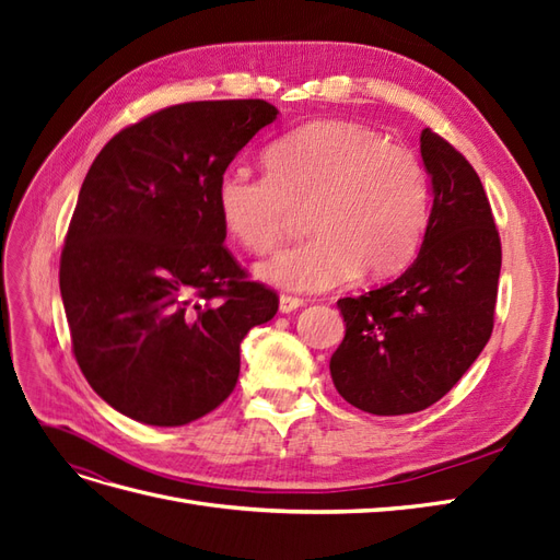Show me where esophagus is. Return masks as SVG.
<instances>
[{
    "label": "esophagus",
    "instance_id": "obj_1",
    "mask_svg": "<svg viewBox=\"0 0 560 560\" xmlns=\"http://www.w3.org/2000/svg\"><path fill=\"white\" fill-rule=\"evenodd\" d=\"M301 306H303V299H299V296H290V294L280 296V313H294Z\"/></svg>",
    "mask_w": 560,
    "mask_h": 560
}]
</instances>
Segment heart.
Listing matches in <instances>:
<instances>
[{"label":"heart","mask_w":560,"mask_h":560,"mask_svg":"<svg viewBox=\"0 0 560 560\" xmlns=\"http://www.w3.org/2000/svg\"><path fill=\"white\" fill-rule=\"evenodd\" d=\"M430 186L413 149L354 121H317L276 140L266 175L229 167L214 186L222 226L243 249L276 247L308 212L315 233L257 266L290 292H325L360 270L395 276L420 247Z\"/></svg>","instance_id":"b5f03b06"}]
</instances>
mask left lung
<instances>
[{"mask_svg": "<svg viewBox=\"0 0 560 560\" xmlns=\"http://www.w3.org/2000/svg\"><path fill=\"white\" fill-rule=\"evenodd\" d=\"M432 210L413 264L378 290L338 299L346 336L329 362L348 404L374 416L428 409L463 378L493 331L500 235L477 171L425 128Z\"/></svg>", "mask_w": 560, "mask_h": 560, "instance_id": "obj_1", "label": "left lung"}]
</instances>
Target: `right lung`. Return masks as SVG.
<instances>
[{"instance_id": "1", "label": "right lung", "mask_w": 560, "mask_h": 560, "mask_svg": "<svg viewBox=\"0 0 560 560\" xmlns=\"http://www.w3.org/2000/svg\"><path fill=\"white\" fill-rule=\"evenodd\" d=\"M278 109L266 100L165 107L103 147L81 184L60 294L81 374L112 409L177 428L214 411L247 331L278 294L224 247L214 186Z\"/></svg>"}]
</instances>
